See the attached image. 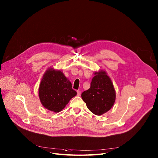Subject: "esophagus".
Masks as SVG:
<instances>
[{"mask_svg": "<svg viewBox=\"0 0 158 158\" xmlns=\"http://www.w3.org/2000/svg\"><path fill=\"white\" fill-rule=\"evenodd\" d=\"M77 96H81V91H79V90H78V91H77Z\"/></svg>", "mask_w": 158, "mask_h": 158, "instance_id": "1", "label": "esophagus"}]
</instances>
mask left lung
<instances>
[{
  "instance_id": "8db88e82",
  "label": "left lung",
  "mask_w": 158,
  "mask_h": 158,
  "mask_svg": "<svg viewBox=\"0 0 158 158\" xmlns=\"http://www.w3.org/2000/svg\"><path fill=\"white\" fill-rule=\"evenodd\" d=\"M94 74L90 88L84 91L81 97L88 108L99 116L112 108L115 102L116 92L105 70L100 69L95 71Z\"/></svg>"
}]
</instances>
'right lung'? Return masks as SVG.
Wrapping results in <instances>:
<instances>
[{
    "instance_id": "right-lung-1",
    "label": "right lung",
    "mask_w": 158,
    "mask_h": 158,
    "mask_svg": "<svg viewBox=\"0 0 158 158\" xmlns=\"http://www.w3.org/2000/svg\"><path fill=\"white\" fill-rule=\"evenodd\" d=\"M38 94L41 105L54 113L61 111L77 94L70 81L60 70L48 68L43 76Z\"/></svg>"
}]
</instances>
